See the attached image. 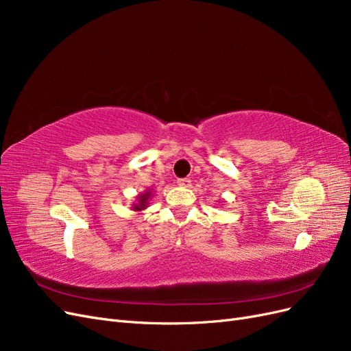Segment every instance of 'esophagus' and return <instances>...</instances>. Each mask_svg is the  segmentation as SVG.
Returning a JSON list of instances; mask_svg holds the SVG:
<instances>
[{"label":"esophagus","instance_id":"esophagus-1","mask_svg":"<svg viewBox=\"0 0 351 351\" xmlns=\"http://www.w3.org/2000/svg\"><path fill=\"white\" fill-rule=\"evenodd\" d=\"M177 183H178V186H182V187H190V186H192V180L187 178V177L178 178Z\"/></svg>","mask_w":351,"mask_h":351}]
</instances>
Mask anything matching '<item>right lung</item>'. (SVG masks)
<instances>
[{"label": "right lung", "mask_w": 351, "mask_h": 351, "mask_svg": "<svg viewBox=\"0 0 351 351\" xmlns=\"http://www.w3.org/2000/svg\"><path fill=\"white\" fill-rule=\"evenodd\" d=\"M151 195H149V192H146L145 195H142V196H139V205H134V210H142V209H145L146 208V204H147V197H149Z\"/></svg>", "instance_id": "1"}]
</instances>
